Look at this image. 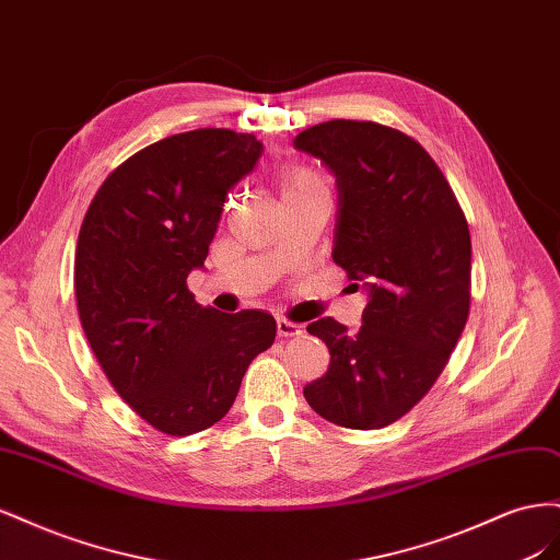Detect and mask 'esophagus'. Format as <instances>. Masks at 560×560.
Masks as SVG:
<instances>
[{
  "instance_id": "obj_1",
  "label": "esophagus",
  "mask_w": 560,
  "mask_h": 560,
  "mask_svg": "<svg viewBox=\"0 0 560 560\" xmlns=\"http://www.w3.org/2000/svg\"><path fill=\"white\" fill-rule=\"evenodd\" d=\"M301 331H303V327L296 325V322L278 317V334H280V336H299Z\"/></svg>"
}]
</instances>
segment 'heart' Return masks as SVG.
Wrapping results in <instances>:
<instances>
[{"instance_id": "obj_1", "label": "heart", "mask_w": 560, "mask_h": 560, "mask_svg": "<svg viewBox=\"0 0 560 560\" xmlns=\"http://www.w3.org/2000/svg\"><path fill=\"white\" fill-rule=\"evenodd\" d=\"M280 191L282 198L290 196H303V194H315V191H327V184L315 167L306 163H287L280 167Z\"/></svg>"}]
</instances>
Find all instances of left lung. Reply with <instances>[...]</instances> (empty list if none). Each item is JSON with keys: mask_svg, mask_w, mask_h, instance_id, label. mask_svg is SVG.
Segmentation results:
<instances>
[{"mask_svg": "<svg viewBox=\"0 0 560 560\" xmlns=\"http://www.w3.org/2000/svg\"><path fill=\"white\" fill-rule=\"evenodd\" d=\"M294 147L334 171L331 257L369 290L358 331L334 317L306 327L331 362L303 397L334 425L378 430L430 393L467 325V219L434 159L397 128L334 118L299 132Z\"/></svg>", "mask_w": 560, "mask_h": 560, "instance_id": "left-lung-1", "label": "left lung"}]
</instances>
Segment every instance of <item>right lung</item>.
Segmentation results:
<instances>
[{
  "instance_id": "obj_1",
  "label": "right lung",
  "mask_w": 560,
  "mask_h": 560,
  "mask_svg": "<svg viewBox=\"0 0 560 560\" xmlns=\"http://www.w3.org/2000/svg\"><path fill=\"white\" fill-rule=\"evenodd\" d=\"M261 149L229 128L171 135L114 167L83 217L74 259L83 334L118 397L163 434L222 420L249 362L276 341L273 315L219 313L186 287L229 189Z\"/></svg>"
}]
</instances>
